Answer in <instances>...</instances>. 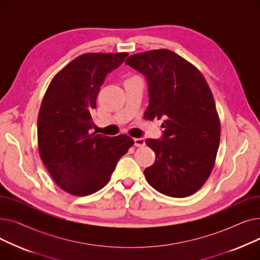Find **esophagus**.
<instances>
[{
	"label": "esophagus",
	"instance_id": "34e87169",
	"mask_svg": "<svg viewBox=\"0 0 260 260\" xmlns=\"http://www.w3.org/2000/svg\"><path fill=\"white\" fill-rule=\"evenodd\" d=\"M134 143H135V145L137 146V147H141V146H143L145 144V141H144L143 138H135L134 139Z\"/></svg>",
	"mask_w": 260,
	"mask_h": 260
}]
</instances>
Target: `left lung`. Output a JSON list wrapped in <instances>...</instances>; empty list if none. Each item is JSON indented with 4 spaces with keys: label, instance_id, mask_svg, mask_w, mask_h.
<instances>
[{
    "label": "left lung",
    "instance_id": "left-lung-1",
    "mask_svg": "<svg viewBox=\"0 0 260 260\" xmlns=\"http://www.w3.org/2000/svg\"><path fill=\"white\" fill-rule=\"evenodd\" d=\"M147 81V120L163 119L161 139H146L156 154L144 170L149 185L175 198L193 195L214 168L220 121L212 91L197 68L169 49L133 54L125 61Z\"/></svg>",
    "mask_w": 260,
    "mask_h": 260
}]
</instances>
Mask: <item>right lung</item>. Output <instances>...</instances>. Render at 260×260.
Instances as JSON below:
<instances>
[{
	"mask_svg": "<svg viewBox=\"0 0 260 260\" xmlns=\"http://www.w3.org/2000/svg\"><path fill=\"white\" fill-rule=\"evenodd\" d=\"M127 52L85 53L51 80L38 117L40 157L51 178L65 192L87 196L111 179L118 160L134 140L91 133V111L107 74Z\"/></svg>",
	"mask_w": 260,
	"mask_h": 260,
	"instance_id": "right-lung-1",
	"label": "right lung"
}]
</instances>
